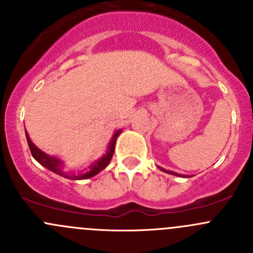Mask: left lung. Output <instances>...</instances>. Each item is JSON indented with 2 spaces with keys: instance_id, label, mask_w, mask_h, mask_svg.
Masks as SVG:
<instances>
[{
  "instance_id": "obj_1",
  "label": "left lung",
  "mask_w": 253,
  "mask_h": 253,
  "mask_svg": "<svg viewBox=\"0 0 253 253\" xmlns=\"http://www.w3.org/2000/svg\"><path fill=\"white\" fill-rule=\"evenodd\" d=\"M159 168L160 170H162V171H164V172H167V174H171V175H176V176H181V175H178L177 172H174V171H170V170H165V169H163V168H160V167H158ZM182 177H187V176H182Z\"/></svg>"
}]
</instances>
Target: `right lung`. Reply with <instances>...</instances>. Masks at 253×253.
<instances>
[{
  "label": "right lung",
  "instance_id": "1",
  "mask_svg": "<svg viewBox=\"0 0 253 253\" xmlns=\"http://www.w3.org/2000/svg\"><path fill=\"white\" fill-rule=\"evenodd\" d=\"M121 132L122 129L115 131V133L112 134L111 137V141L109 142L108 149H106L105 154H104L103 157H100L98 160L90 163L88 167L81 170H71L70 168H68V165L66 164L65 160H62L58 157H55V155L46 154V153L42 152V149H39V148L32 142V139H30L27 131H25V136H27L28 145H29V149L30 152H32L33 158H34L39 164H42V167L46 168L50 171L62 176V177L70 178V180H85V178H90L93 177V176H95L96 174H99V172L103 171V170L108 167L109 163L111 162L112 155H114L116 139Z\"/></svg>",
  "mask_w": 253,
  "mask_h": 253
}]
</instances>
